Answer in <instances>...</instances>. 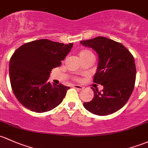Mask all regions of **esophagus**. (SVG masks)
<instances>
[{
  "instance_id": "obj_1",
  "label": "esophagus",
  "mask_w": 148,
  "mask_h": 148,
  "mask_svg": "<svg viewBox=\"0 0 148 148\" xmlns=\"http://www.w3.org/2000/svg\"><path fill=\"white\" fill-rule=\"evenodd\" d=\"M73 87H74V88H77V89H80V90L83 89V88H84L83 86H80V85H77V84L73 85Z\"/></svg>"
}]
</instances>
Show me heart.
Returning <instances> with one entry per match:
<instances>
[{
  "label": "heart",
  "mask_w": 148,
  "mask_h": 148,
  "mask_svg": "<svg viewBox=\"0 0 148 148\" xmlns=\"http://www.w3.org/2000/svg\"><path fill=\"white\" fill-rule=\"evenodd\" d=\"M88 54H92V52L89 50H84V51H82V52H80L79 56H80V57H82V56L88 55Z\"/></svg>",
  "instance_id": "b5f03b06"
}]
</instances>
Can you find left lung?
<instances>
[{"mask_svg":"<svg viewBox=\"0 0 148 148\" xmlns=\"http://www.w3.org/2000/svg\"><path fill=\"white\" fill-rule=\"evenodd\" d=\"M92 48L99 55L94 82L103 89H94V99L84 103L87 111L98 116H107L124 106L135 86L136 68L134 57L121 43L104 37L80 42Z\"/></svg>","mask_w":148,"mask_h":148,"instance_id":"8db88e82","label":"left lung"}]
</instances>
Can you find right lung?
I'll use <instances>...</instances> for the list:
<instances>
[{
	"instance_id": "right-lung-1",
	"label": "right lung",
	"mask_w": 148,
	"mask_h": 148,
	"mask_svg": "<svg viewBox=\"0 0 148 148\" xmlns=\"http://www.w3.org/2000/svg\"><path fill=\"white\" fill-rule=\"evenodd\" d=\"M72 46L73 43L42 39L15 50L10 60L9 75L12 92L23 106L43 113L61 103L69 87L51 84L47 80L52 69L61 65Z\"/></svg>"
}]
</instances>
